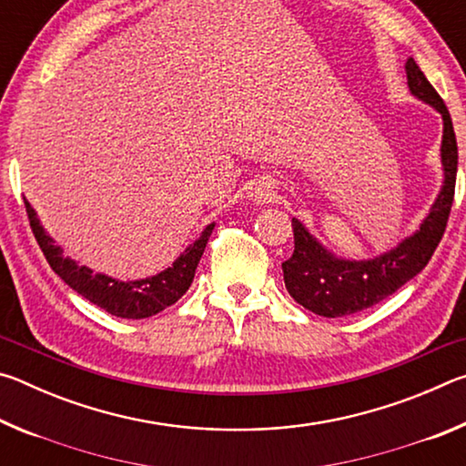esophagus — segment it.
Masks as SVG:
<instances>
[{
  "instance_id": "34e87169",
  "label": "esophagus",
  "mask_w": 466,
  "mask_h": 466,
  "mask_svg": "<svg viewBox=\"0 0 466 466\" xmlns=\"http://www.w3.org/2000/svg\"><path fill=\"white\" fill-rule=\"evenodd\" d=\"M248 197L255 203H271L275 199V187L271 180H267V178L255 180V183H252L248 188Z\"/></svg>"
}]
</instances>
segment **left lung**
<instances>
[{"mask_svg": "<svg viewBox=\"0 0 466 466\" xmlns=\"http://www.w3.org/2000/svg\"><path fill=\"white\" fill-rule=\"evenodd\" d=\"M407 84L417 98L430 102L444 119L441 136V164H444V187L431 205L430 216L423 219L413 236L397 248L376 257L372 261H341L327 252L312 238L309 230L291 219L294 228V255L281 263L283 281L289 296L314 314L327 319L347 317L370 309L380 299L394 294L409 279H413L430 263L433 250L444 236L451 216L459 167V146L451 113L436 88L428 82L413 59L407 61Z\"/></svg>", "mask_w": 466, "mask_h": 466, "instance_id": "1", "label": "left lung"}]
</instances>
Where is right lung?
Listing matches in <instances>:
<instances>
[{"label": "right lung", "mask_w": 466, "mask_h": 466, "mask_svg": "<svg viewBox=\"0 0 466 466\" xmlns=\"http://www.w3.org/2000/svg\"><path fill=\"white\" fill-rule=\"evenodd\" d=\"M26 216L33 234L41 247L43 255L49 261L51 269L67 283L69 288L76 289L77 294L90 299L92 304L100 306L113 317L121 319H147L154 317L170 304H175L178 298H183L185 291L191 288L195 269L201 261V255L216 224L205 228L199 240H195L183 255H180L175 265L168 267L167 271L154 275V278L139 279V281H116L106 275L92 273L88 267H80L76 261H69L63 257V250L55 247L51 236H46L41 222L30 208V203L25 199Z\"/></svg>", "instance_id": "right-lung-1"}]
</instances>
